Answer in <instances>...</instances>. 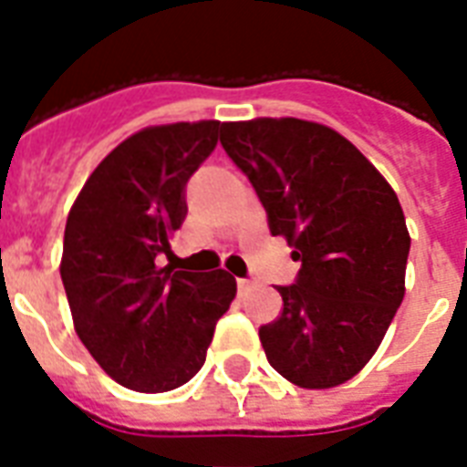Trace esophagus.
Returning a JSON list of instances; mask_svg holds the SVG:
<instances>
[{
    "mask_svg": "<svg viewBox=\"0 0 467 467\" xmlns=\"http://www.w3.org/2000/svg\"><path fill=\"white\" fill-rule=\"evenodd\" d=\"M249 288H252V281H249V278H240V281H237V291L240 293H247Z\"/></svg>",
    "mask_w": 467,
    "mask_h": 467,
    "instance_id": "34e87169",
    "label": "esophagus"
}]
</instances>
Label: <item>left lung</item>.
I'll return each mask as SVG.
<instances>
[{
  "label": "left lung",
  "mask_w": 467,
  "mask_h": 467,
  "mask_svg": "<svg viewBox=\"0 0 467 467\" xmlns=\"http://www.w3.org/2000/svg\"><path fill=\"white\" fill-rule=\"evenodd\" d=\"M220 142L300 262L259 339L298 388L347 383L373 358L405 298L410 233L385 176L332 128L303 119L220 126Z\"/></svg>",
  "instance_id": "left-lung-1"
}]
</instances>
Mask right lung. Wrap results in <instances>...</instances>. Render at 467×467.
I'll use <instances>...</instances> for the list:
<instances>
[{"mask_svg": "<svg viewBox=\"0 0 467 467\" xmlns=\"http://www.w3.org/2000/svg\"><path fill=\"white\" fill-rule=\"evenodd\" d=\"M220 120L142 128L101 160L69 208L60 276L77 337L123 388L169 392L205 361L237 284L157 266L186 215L183 186Z\"/></svg>", "mask_w": 467, "mask_h": 467, "instance_id": "add662e5", "label": "right lung"}]
</instances>
